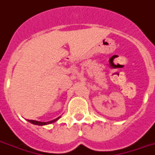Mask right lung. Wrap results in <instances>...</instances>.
I'll use <instances>...</instances> for the list:
<instances>
[{
    "label": "right lung",
    "mask_w": 155,
    "mask_h": 155,
    "mask_svg": "<svg viewBox=\"0 0 155 155\" xmlns=\"http://www.w3.org/2000/svg\"><path fill=\"white\" fill-rule=\"evenodd\" d=\"M59 117H58L57 119H54L53 120H51V121H48V122H41V121H37V120H28V121H30V123H32L34 125H48V124H51V123L54 122L55 120H57Z\"/></svg>",
    "instance_id": "1"
}]
</instances>
